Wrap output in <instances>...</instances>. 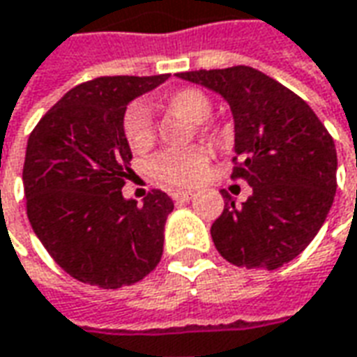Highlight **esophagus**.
I'll use <instances>...</instances> for the list:
<instances>
[{"label": "esophagus", "instance_id": "obj_1", "mask_svg": "<svg viewBox=\"0 0 357 357\" xmlns=\"http://www.w3.org/2000/svg\"><path fill=\"white\" fill-rule=\"evenodd\" d=\"M172 197H174V201H179V203H188V201L195 197V191H176V193H172Z\"/></svg>", "mask_w": 357, "mask_h": 357}]
</instances>
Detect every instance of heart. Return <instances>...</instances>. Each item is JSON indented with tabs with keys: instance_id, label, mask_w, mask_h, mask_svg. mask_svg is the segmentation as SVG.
Instances as JSON below:
<instances>
[{
	"instance_id": "1",
	"label": "heart",
	"mask_w": 357,
	"mask_h": 357,
	"mask_svg": "<svg viewBox=\"0 0 357 357\" xmlns=\"http://www.w3.org/2000/svg\"><path fill=\"white\" fill-rule=\"evenodd\" d=\"M166 105L172 111L183 115L193 123H203L211 115V101L199 89H178L169 93ZM123 135L128 146L137 152H142L154 142V123L150 109L144 103H130L123 115ZM209 166V156L201 148L188 150H168L162 152L150 162L152 174L172 185H191L205 176Z\"/></svg>"
}]
</instances>
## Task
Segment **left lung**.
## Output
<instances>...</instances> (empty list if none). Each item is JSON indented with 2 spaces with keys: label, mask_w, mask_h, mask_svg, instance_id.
Returning a JSON list of instances; mask_svg holds the SVG:
<instances>
[{
  "label": "left lung",
  "mask_w": 357,
  "mask_h": 357,
  "mask_svg": "<svg viewBox=\"0 0 357 357\" xmlns=\"http://www.w3.org/2000/svg\"><path fill=\"white\" fill-rule=\"evenodd\" d=\"M178 77L219 93L234 119L232 178L252 188L242 207L225 195L211 227L219 254L248 270H278L311 244L336 195V146L299 96L260 70L181 72Z\"/></svg>",
  "instance_id": "8db88e82"
}]
</instances>
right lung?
<instances>
[{
    "mask_svg": "<svg viewBox=\"0 0 357 357\" xmlns=\"http://www.w3.org/2000/svg\"><path fill=\"white\" fill-rule=\"evenodd\" d=\"M160 76H105L70 89L26 142V215L46 252L74 280L101 289L132 285L158 266L174 201L150 191L125 199L132 158L123 115Z\"/></svg>",
    "mask_w": 357,
    "mask_h": 357,
    "instance_id": "1",
    "label": "right lung"
}]
</instances>
